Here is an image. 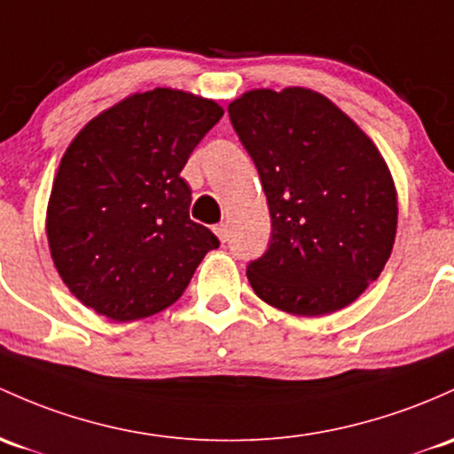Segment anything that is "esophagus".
Listing matches in <instances>:
<instances>
[{
  "label": "esophagus",
  "instance_id": "obj_1",
  "mask_svg": "<svg viewBox=\"0 0 454 454\" xmlns=\"http://www.w3.org/2000/svg\"><path fill=\"white\" fill-rule=\"evenodd\" d=\"M214 233H216L218 240H221V242H227L229 240V227L225 225V223H221V225L214 227Z\"/></svg>",
  "mask_w": 454,
  "mask_h": 454
}]
</instances>
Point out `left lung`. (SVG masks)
Wrapping results in <instances>:
<instances>
[{"label":"left lung","instance_id":"left-lung-1","mask_svg":"<svg viewBox=\"0 0 454 454\" xmlns=\"http://www.w3.org/2000/svg\"><path fill=\"white\" fill-rule=\"evenodd\" d=\"M227 112L272 223L248 284L287 314L350 305L381 275L396 238V188L379 149L338 106L299 86L248 90Z\"/></svg>","mask_w":454,"mask_h":454}]
</instances>
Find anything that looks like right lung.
Returning a JSON list of instances; mask_svg holds the SVG:
<instances>
[{
  "label": "right lung",
  "instance_id": "1",
  "mask_svg": "<svg viewBox=\"0 0 454 454\" xmlns=\"http://www.w3.org/2000/svg\"><path fill=\"white\" fill-rule=\"evenodd\" d=\"M223 108L184 90L136 92L65 151L47 206L51 260L67 287L129 323L173 305L218 238L190 221L182 168Z\"/></svg>",
  "mask_w": 454,
  "mask_h": 454
}]
</instances>
